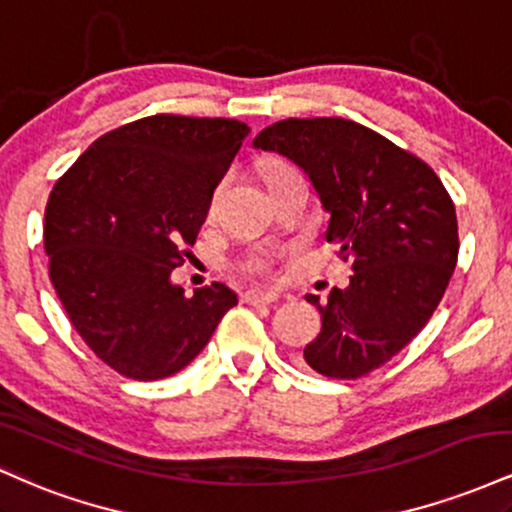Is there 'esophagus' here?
I'll list each match as a JSON object with an SVG mask.
<instances>
[{"label": "esophagus", "mask_w": 512, "mask_h": 512, "mask_svg": "<svg viewBox=\"0 0 512 512\" xmlns=\"http://www.w3.org/2000/svg\"><path fill=\"white\" fill-rule=\"evenodd\" d=\"M276 298H279V293H276V291L250 289V291L243 293V303H250V305H269V303H274Z\"/></svg>", "instance_id": "34e87169"}]
</instances>
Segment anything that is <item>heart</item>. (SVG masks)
I'll use <instances>...</instances> for the list:
<instances>
[{"mask_svg":"<svg viewBox=\"0 0 512 512\" xmlns=\"http://www.w3.org/2000/svg\"><path fill=\"white\" fill-rule=\"evenodd\" d=\"M284 168H289V166H284V163L274 161V163H269L267 173H264V175L279 173V170H284ZM264 264H267V257H264V255H255V257H250V260H248V269H252V272H260V269H264Z\"/></svg>","mask_w":512,"mask_h":512,"instance_id":"heart-1","label":"heart"}]
</instances>
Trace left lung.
I'll return each mask as SVG.
<instances>
[{
    "instance_id": "left-lung-1",
    "label": "left lung",
    "mask_w": 512,
    "mask_h": 512,
    "mask_svg": "<svg viewBox=\"0 0 512 512\" xmlns=\"http://www.w3.org/2000/svg\"><path fill=\"white\" fill-rule=\"evenodd\" d=\"M252 144L308 175L330 214L327 243L354 269L327 303L305 296L322 330L303 358L327 378H361L397 356L438 308L460 250L455 204L421 158L344 117H291Z\"/></svg>"
}]
</instances>
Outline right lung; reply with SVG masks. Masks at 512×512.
Here are the masks:
<instances>
[{"mask_svg": "<svg viewBox=\"0 0 512 512\" xmlns=\"http://www.w3.org/2000/svg\"><path fill=\"white\" fill-rule=\"evenodd\" d=\"M248 134L223 117H142L96 139L52 187V286L81 339L125 378L178 373L238 305L226 284L185 296L170 274Z\"/></svg>", "mask_w": 512, "mask_h": 512, "instance_id": "obj_1", "label": "right lung"}]
</instances>
